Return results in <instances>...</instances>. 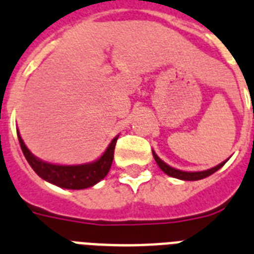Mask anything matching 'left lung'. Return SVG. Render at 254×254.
Masks as SVG:
<instances>
[{"instance_id": "1", "label": "left lung", "mask_w": 254, "mask_h": 254, "mask_svg": "<svg viewBox=\"0 0 254 254\" xmlns=\"http://www.w3.org/2000/svg\"><path fill=\"white\" fill-rule=\"evenodd\" d=\"M152 155H153V157H155V161H156L157 165H159L160 169L163 170L164 173L168 174V176H170V177H174V178H178V180H183V181H197V180H203V178H206V177H209L210 174L216 173L218 169H221V168H222L223 165L226 164V161H227V160H226V161H223V163L218 164L217 167L212 168V169L203 170V172H182V170L174 169V168L169 167V165L164 163L163 160L160 159L156 153L153 152V151H152Z\"/></svg>"}]
</instances>
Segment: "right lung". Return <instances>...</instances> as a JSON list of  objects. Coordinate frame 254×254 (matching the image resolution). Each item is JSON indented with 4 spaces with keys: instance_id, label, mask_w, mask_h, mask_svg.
<instances>
[{
    "instance_id": "1",
    "label": "right lung",
    "mask_w": 254,
    "mask_h": 254,
    "mask_svg": "<svg viewBox=\"0 0 254 254\" xmlns=\"http://www.w3.org/2000/svg\"><path fill=\"white\" fill-rule=\"evenodd\" d=\"M18 138L25 159L32 167V169L37 173V176L41 177L42 180L53 183L55 186L68 190L87 189L103 180L112 165L115 146L117 142V137L114 138V140L111 142L101 159H98L94 163L82 164V165H54V164L45 163L42 160L33 156L23 142L19 131Z\"/></svg>"
}]
</instances>
